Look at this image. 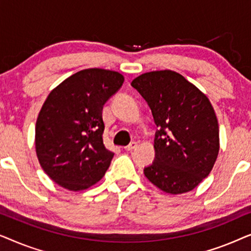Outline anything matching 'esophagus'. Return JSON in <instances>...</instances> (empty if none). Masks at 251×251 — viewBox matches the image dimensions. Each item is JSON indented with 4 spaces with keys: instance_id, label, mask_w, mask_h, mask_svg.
<instances>
[{
    "instance_id": "obj_1",
    "label": "esophagus",
    "mask_w": 251,
    "mask_h": 251,
    "mask_svg": "<svg viewBox=\"0 0 251 251\" xmlns=\"http://www.w3.org/2000/svg\"><path fill=\"white\" fill-rule=\"evenodd\" d=\"M137 145H138V144H137L136 142H131V143L129 144L128 146H126V147H125V150H126V151H132V150H135V149H136Z\"/></svg>"
}]
</instances>
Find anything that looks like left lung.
I'll use <instances>...</instances> for the list:
<instances>
[{
  "instance_id": "8db88e82",
  "label": "left lung",
  "mask_w": 251,
  "mask_h": 251,
  "mask_svg": "<svg viewBox=\"0 0 251 251\" xmlns=\"http://www.w3.org/2000/svg\"><path fill=\"white\" fill-rule=\"evenodd\" d=\"M131 85L150 106L157 128L155 159L144 174L166 193L192 191L208 177L218 155V122L210 101L169 70L142 74Z\"/></svg>"
}]
</instances>
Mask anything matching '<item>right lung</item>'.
Returning a JSON list of instances; mask_svg holds the SVG:
<instances>
[{
  "label": "right lung",
  "mask_w": 251,
  "mask_h": 251,
  "mask_svg": "<svg viewBox=\"0 0 251 251\" xmlns=\"http://www.w3.org/2000/svg\"><path fill=\"white\" fill-rule=\"evenodd\" d=\"M125 77L88 68L66 78L48 96L35 128L37 159L61 187L81 191L99 181L114 153L102 142V107Z\"/></svg>",
  "instance_id": "add662e5"
}]
</instances>
